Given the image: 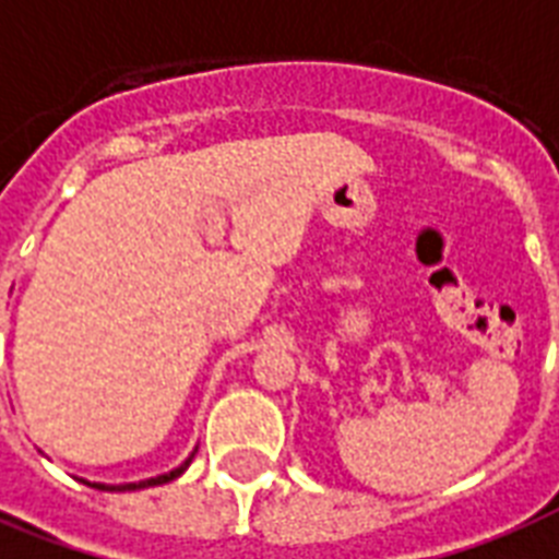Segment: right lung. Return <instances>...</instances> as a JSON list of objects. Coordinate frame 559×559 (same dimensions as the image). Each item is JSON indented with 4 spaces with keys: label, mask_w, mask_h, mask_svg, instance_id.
Masks as SVG:
<instances>
[{
    "label": "right lung",
    "mask_w": 559,
    "mask_h": 559,
    "mask_svg": "<svg viewBox=\"0 0 559 559\" xmlns=\"http://www.w3.org/2000/svg\"><path fill=\"white\" fill-rule=\"evenodd\" d=\"M188 464H191V459L182 464V467L170 469V473H165V476H156V478H147V481H139V485H92L98 487V490H139V487H156V485H165V481H174L177 476H182L188 469Z\"/></svg>",
    "instance_id": "1"
}]
</instances>
